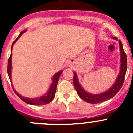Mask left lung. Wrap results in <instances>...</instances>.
<instances>
[{"label":"left lung","mask_w":133,"mask_h":133,"mask_svg":"<svg viewBox=\"0 0 133 133\" xmlns=\"http://www.w3.org/2000/svg\"><path fill=\"white\" fill-rule=\"evenodd\" d=\"M113 38L115 40H117L116 37H113ZM118 41L119 45H120V55H121V68H120V71L119 73L117 78H116L115 84L112 85V88H110L106 92H103L102 94H99V95H91V94L85 92L78 83L76 73H74L73 84H74L75 89H76L77 94L80 96V98H82L83 100L86 102L90 103V104H98V103L109 100L110 98L113 97L120 91V89L122 87L127 68V55H126L124 51V49H123L122 43V42L120 40Z\"/></svg>","instance_id":"left-lung-1"}]
</instances>
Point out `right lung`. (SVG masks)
<instances>
[{
	"mask_svg": "<svg viewBox=\"0 0 133 133\" xmlns=\"http://www.w3.org/2000/svg\"><path fill=\"white\" fill-rule=\"evenodd\" d=\"M26 31L24 30L23 31L21 32L20 33V35H18V37L16 38V40L13 42L11 46V55L9 57L8 59V74L9 80H11V57H12V48H13V45L16 42V41L20 38L21 35L23 34L24 32ZM62 73V71L58 72L57 74H55L53 76V83H52L50 87V89H49V91L47 92L46 95L44 96H41L40 98H24L23 96H22L21 95H20L17 92H16L14 90V89H13L14 90L15 92L16 95L22 100L24 102L27 103L28 104H31V105H45V104H49V102L52 101L53 100V98H55V92H56V89H57V85L58 84V79L60 78V75Z\"/></svg>",
	"mask_w": 133,
	"mask_h": 133,
	"instance_id": "obj_1",
	"label": "right lung"
}]
</instances>
